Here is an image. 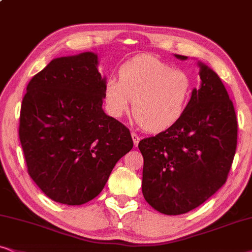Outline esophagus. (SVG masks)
<instances>
[{
	"instance_id": "34e87169",
	"label": "esophagus",
	"mask_w": 252,
	"mask_h": 252,
	"mask_svg": "<svg viewBox=\"0 0 252 252\" xmlns=\"http://www.w3.org/2000/svg\"><path fill=\"white\" fill-rule=\"evenodd\" d=\"M131 137H132V141H133V144H135V146L138 145L139 141H141V138H139V136L137 135L136 132H131Z\"/></svg>"
}]
</instances>
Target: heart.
Instances as JSON below:
<instances>
[{
  "label": "heart",
  "instance_id": "1",
  "mask_svg": "<svg viewBox=\"0 0 252 252\" xmlns=\"http://www.w3.org/2000/svg\"><path fill=\"white\" fill-rule=\"evenodd\" d=\"M120 80L109 78L103 98L109 115L120 119L132 113L148 131L159 132L181 119L192 95V78L180 68L150 55L133 57L121 66Z\"/></svg>",
  "mask_w": 252,
  "mask_h": 252
}]
</instances>
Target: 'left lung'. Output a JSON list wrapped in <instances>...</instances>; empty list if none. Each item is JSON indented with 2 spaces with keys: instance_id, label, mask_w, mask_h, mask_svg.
Listing matches in <instances>:
<instances>
[{
  "instance_id": "1",
  "label": "left lung",
  "mask_w": 252,
  "mask_h": 252,
  "mask_svg": "<svg viewBox=\"0 0 252 252\" xmlns=\"http://www.w3.org/2000/svg\"><path fill=\"white\" fill-rule=\"evenodd\" d=\"M199 67L201 85L192 91L181 119L138 144L144 158L143 195L166 215L185 214L218 192L236 152L234 104L219 75L200 62Z\"/></svg>"
}]
</instances>
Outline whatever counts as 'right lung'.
Here are the masks:
<instances>
[{
  "label": "right lung",
  "instance_id": "obj_1",
  "mask_svg": "<svg viewBox=\"0 0 252 252\" xmlns=\"http://www.w3.org/2000/svg\"><path fill=\"white\" fill-rule=\"evenodd\" d=\"M97 63L93 52L53 59L22 101L18 133L29 174L63 205L97 196L133 146L129 129L102 109L106 78Z\"/></svg>",
  "mask_w": 252,
  "mask_h": 252
}]
</instances>
